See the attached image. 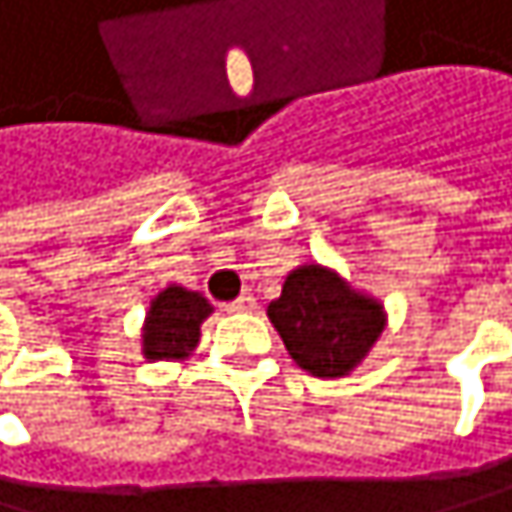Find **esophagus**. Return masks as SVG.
<instances>
[{
    "mask_svg": "<svg viewBox=\"0 0 512 512\" xmlns=\"http://www.w3.org/2000/svg\"><path fill=\"white\" fill-rule=\"evenodd\" d=\"M254 307H258V301H254L251 294H242V298H236L233 304H227L230 313H248V310H254Z\"/></svg>",
    "mask_w": 512,
    "mask_h": 512,
    "instance_id": "34e87169",
    "label": "esophagus"
}]
</instances>
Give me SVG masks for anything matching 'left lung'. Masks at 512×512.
<instances>
[{
  "label": "left lung",
  "mask_w": 512,
  "mask_h": 512,
  "mask_svg": "<svg viewBox=\"0 0 512 512\" xmlns=\"http://www.w3.org/2000/svg\"><path fill=\"white\" fill-rule=\"evenodd\" d=\"M267 316L294 365L322 381L353 375L387 328V310L375 294L319 261H307L285 276Z\"/></svg>",
  "instance_id": "obj_1"
}]
</instances>
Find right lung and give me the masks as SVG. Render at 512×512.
Masks as SVG:
<instances>
[{"label": "right lung", "instance_id": "right-lung-1", "mask_svg": "<svg viewBox=\"0 0 512 512\" xmlns=\"http://www.w3.org/2000/svg\"><path fill=\"white\" fill-rule=\"evenodd\" d=\"M214 313L202 291L178 282L153 294L141 328V356L147 362H184L202 338V322Z\"/></svg>", "mask_w": 512, "mask_h": 512}]
</instances>
